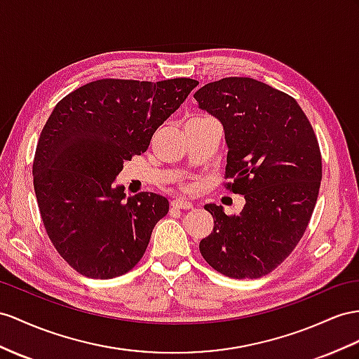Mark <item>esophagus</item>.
Instances as JSON below:
<instances>
[{
  "label": "esophagus",
  "mask_w": 359,
  "mask_h": 359,
  "mask_svg": "<svg viewBox=\"0 0 359 359\" xmlns=\"http://www.w3.org/2000/svg\"><path fill=\"white\" fill-rule=\"evenodd\" d=\"M171 206H172L174 209H192V208H194V205H192L191 201L183 200V198L172 200V201H171Z\"/></svg>",
  "instance_id": "34e87169"
}]
</instances>
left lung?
Instances as JSON below:
<instances>
[{
  "mask_svg": "<svg viewBox=\"0 0 359 359\" xmlns=\"http://www.w3.org/2000/svg\"><path fill=\"white\" fill-rule=\"evenodd\" d=\"M194 98L222 123L229 187L245 198L240 215L205 206L214 231L200 253L227 278H261L288 258L308 227L321 182L316 133L296 100L255 79L212 81Z\"/></svg>",
  "mask_w": 359,
  "mask_h": 359,
  "instance_id": "left-lung-1",
  "label": "left lung"
}]
</instances>
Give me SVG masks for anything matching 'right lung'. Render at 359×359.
I'll return each mask as SVG.
<instances>
[{"instance_id":"add662e5","label":"right lung","mask_w":359,"mask_h":359,"mask_svg":"<svg viewBox=\"0 0 359 359\" xmlns=\"http://www.w3.org/2000/svg\"><path fill=\"white\" fill-rule=\"evenodd\" d=\"M197 85L103 79L53 109L36 147L33 185L53 245L80 274L112 279L144 256L170 203L153 192L126 198L115 179Z\"/></svg>"}]
</instances>
